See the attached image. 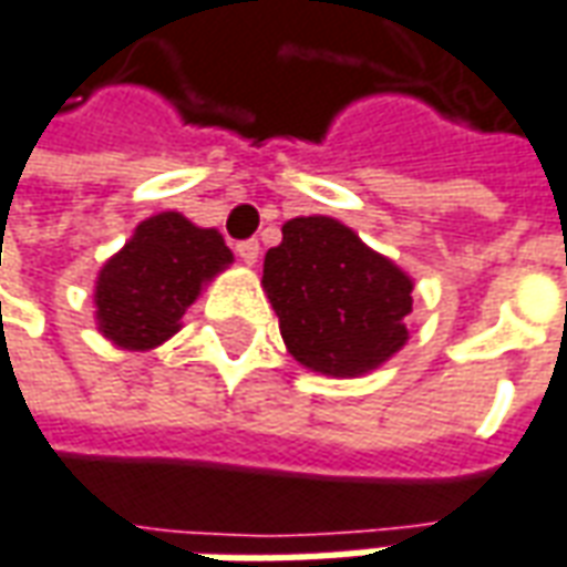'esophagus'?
I'll return each mask as SVG.
<instances>
[{"mask_svg":"<svg viewBox=\"0 0 567 567\" xmlns=\"http://www.w3.org/2000/svg\"><path fill=\"white\" fill-rule=\"evenodd\" d=\"M236 255L243 257L245 264H257V255H260V243H257V239H243V243H236Z\"/></svg>","mask_w":567,"mask_h":567,"instance_id":"obj_1","label":"esophagus"}]
</instances>
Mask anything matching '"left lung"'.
I'll return each mask as SVG.
<instances>
[{"label":"left lung","instance_id":"obj_1","mask_svg":"<svg viewBox=\"0 0 567 567\" xmlns=\"http://www.w3.org/2000/svg\"><path fill=\"white\" fill-rule=\"evenodd\" d=\"M264 288L288 352L319 374H365L408 340L411 279L331 217L285 224Z\"/></svg>","mask_w":567,"mask_h":567}]
</instances>
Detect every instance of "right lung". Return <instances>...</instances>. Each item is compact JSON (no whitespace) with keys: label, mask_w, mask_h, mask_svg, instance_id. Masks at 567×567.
Instances as JSON below:
<instances>
[{"label":"right lung","mask_w":567,"mask_h":567,"mask_svg":"<svg viewBox=\"0 0 567 567\" xmlns=\"http://www.w3.org/2000/svg\"><path fill=\"white\" fill-rule=\"evenodd\" d=\"M233 264L217 229L165 212L144 220L97 276V322L125 350H153L181 328L202 285Z\"/></svg>","instance_id":"add662e5"}]
</instances>
